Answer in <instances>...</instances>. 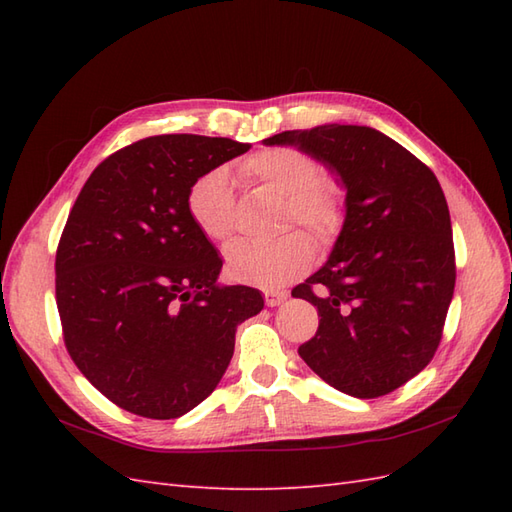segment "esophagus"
<instances>
[{
	"mask_svg": "<svg viewBox=\"0 0 512 512\" xmlns=\"http://www.w3.org/2000/svg\"><path fill=\"white\" fill-rule=\"evenodd\" d=\"M286 299H288V292H284V290H266L264 292V301L270 308L279 306V303H284Z\"/></svg>",
	"mask_w": 512,
	"mask_h": 512,
	"instance_id": "obj_1",
	"label": "esophagus"
}]
</instances>
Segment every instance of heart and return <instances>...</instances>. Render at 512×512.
Here are the masks:
<instances>
[{
	"mask_svg": "<svg viewBox=\"0 0 512 512\" xmlns=\"http://www.w3.org/2000/svg\"><path fill=\"white\" fill-rule=\"evenodd\" d=\"M246 182L284 198L281 224L306 226L321 244H332L347 220L345 191L323 178L321 162L295 147L255 151L239 165ZM187 209L200 233L215 244L231 239L237 226V204L224 169H211L191 184ZM314 259L308 233L290 231L273 242L237 239L226 250V262L237 279L255 284H281L303 273Z\"/></svg>",
	"mask_w": 512,
	"mask_h": 512,
	"instance_id": "heart-1",
	"label": "heart"
}]
</instances>
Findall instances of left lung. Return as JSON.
<instances>
[{
    "mask_svg": "<svg viewBox=\"0 0 512 512\" xmlns=\"http://www.w3.org/2000/svg\"><path fill=\"white\" fill-rule=\"evenodd\" d=\"M264 143L299 145L347 189L330 259L292 290L321 317L299 356L343 394L385 396L429 365L453 299L455 248L440 182L372 127L321 125Z\"/></svg>",
    "mask_w": 512,
    "mask_h": 512,
    "instance_id": "1",
    "label": "left lung"
}]
</instances>
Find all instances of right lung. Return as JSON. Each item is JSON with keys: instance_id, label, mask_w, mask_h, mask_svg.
Wrapping results in <instances>:
<instances>
[{"instance_id": "obj_1", "label": "right lung", "mask_w": 512, "mask_h": 512, "mask_svg": "<svg viewBox=\"0 0 512 512\" xmlns=\"http://www.w3.org/2000/svg\"><path fill=\"white\" fill-rule=\"evenodd\" d=\"M231 138L149 136L107 156L76 198L57 246L63 341L114 405L171 420L220 383L259 290L220 286L222 259L191 220L202 173L248 151Z\"/></svg>"}]
</instances>
